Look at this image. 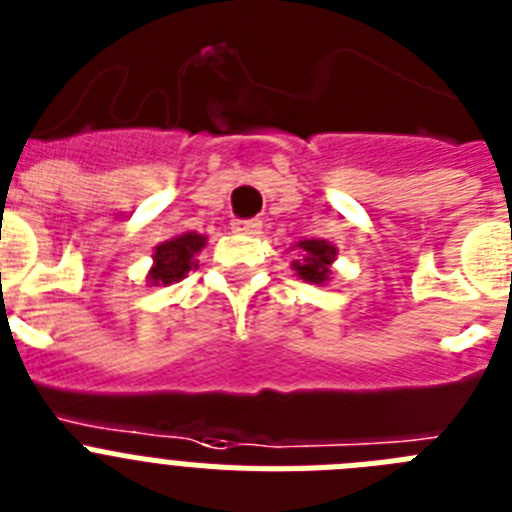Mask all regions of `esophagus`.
<instances>
[{"label":"esophagus","instance_id":"obj_1","mask_svg":"<svg viewBox=\"0 0 512 512\" xmlns=\"http://www.w3.org/2000/svg\"><path fill=\"white\" fill-rule=\"evenodd\" d=\"M231 229L239 231V234H260L262 221H257V219H234Z\"/></svg>","mask_w":512,"mask_h":512}]
</instances>
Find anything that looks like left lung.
Here are the masks:
<instances>
[{"label":"left lung","instance_id":"8db88e82","mask_svg":"<svg viewBox=\"0 0 512 512\" xmlns=\"http://www.w3.org/2000/svg\"><path fill=\"white\" fill-rule=\"evenodd\" d=\"M291 250H299V260L291 262V268L296 270L304 283H314V286H324L332 278V265L337 260V247L327 239H301L299 244H293Z\"/></svg>","mask_w":512,"mask_h":512}]
</instances>
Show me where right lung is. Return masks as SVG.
<instances>
[{"label":"right lung","instance_id":"add662e5","mask_svg":"<svg viewBox=\"0 0 512 512\" xmlns=\"http://www.w3.org/2000/svg\"><path fill=\"white\" fill-rule=\"evenodd\" d=\"M203 247H206V234H198V231H182V234L159 242L154 247V255H151L146 283L149 286H170V283L182 281L190 270L198 268L195 257L201 255Z\"/></svg>","mask_w":512,"mask_h":512}]
</instances>
